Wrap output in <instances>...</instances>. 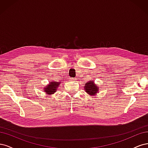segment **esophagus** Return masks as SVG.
I'll return each mask as SVG.
<instances>
[{"mask_svg":"<svg viewBox=\"0 0 148 148\" xmlns=\"http://www.w3.org/2000/svg\"><path fill=\"white\" fill-rule=\"evenodd\" d=\"M76 79H77V78H70V80L71 82H74V81H75Z\"/></svg>","mask_w":148,"mask_h":148,"instance_id":"esophagus-1","label":"esophagus"}]
</instances>
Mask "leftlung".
I'll list each match as a JSON object with an SVG mask.
<instances>
[{"label": "left lung", "instance_id": "8db88e82", "mask_svg": "<svg viewBox=\"0 0 148 148\" xmlns=\"http://www.w3.org/2000/svg\"><path fill=\"white\" fill-rule=\"evenodd\" d=\"M84 85L85 91L89 95H95L99 90V88H98L97 86H96V84L94 83V82L89 81L88 83Z\"/></svg>", "mask_w": 148, "mask_h": 148}]
</instances>
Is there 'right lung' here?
Wrapping results in <instances>:
<instances>
[{
  "mask_svg": "<svg viewBox=\"0 0 148 148\" xmlns=\"http://www.w3.org/2000/svg\"><path fill=\"white\" fill-rule=\"evenodd\" d=\"M59 84L60 82H51L48 85V86L44 89V91H45V92H47L48 95H52V94H53L57 90V88L59 86Z\"/></svg>",
  "mask_w": 148,
  "mask_h": 148,
  "instance_id": "add662e5",
  "label": "right lung"
}]
</instances>
